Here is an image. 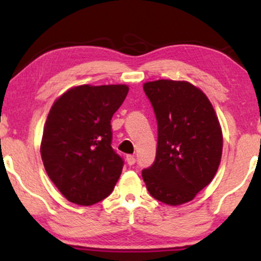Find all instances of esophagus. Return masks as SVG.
Here are the masks:
<instances>
[{"instance_id":"1","label":"esophagus","mask_w":261,"mask_h":261,"mask_svg":"<svg viewBox=\"0 0 261 261\" xmlns=\"http://www.w3.org/2000/svg\"><path fill=\"white\" fill-rule=\"evenodd\" d=\"M126 162H127L128 166H134L135 162H136V158H135L134 155L128 154V155H126Z\"/></svg>"}]
</instances>
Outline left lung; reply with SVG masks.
Listing matches in <instances>:
<instances>
[{
    "mask_svg": "<svg viewBox=\"0 0 261 261\" xmlns=\"http://www.w3.org/2000/svg\"><path fill=\"white\" fill-rule=\"evenodd\" d=\"M157 119L155 160L142 170L148 193L167 205H181L207 187L222 155V131L203 93L185 81L143 85Z\"/></svg>",
    "mask_w": 261,
    "mask_h": 261,
    "instance_id": "8db88e82",
    "label": "left lung"
}]
</instances>
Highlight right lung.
Returning <instances> with one entry per match:
<instances>
[{
  "mask_svg": "<svg viewBox=\"0 0 261 261\" xmlns=\"http://www.w3.org/2000/svg\"><path fill=\"white\" fill-rule=\"evenodd\" d=\"M125 85L80 86L54 103L41 141L47 175L68 201L89 206L112 194L124 160L112 147V118Z\"/></svg>",
  "mask_w": 261,
  "mask_h": 261,
  "instance_id": "1",
  "label": "right lung"
}]
</instances>
